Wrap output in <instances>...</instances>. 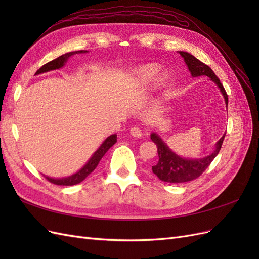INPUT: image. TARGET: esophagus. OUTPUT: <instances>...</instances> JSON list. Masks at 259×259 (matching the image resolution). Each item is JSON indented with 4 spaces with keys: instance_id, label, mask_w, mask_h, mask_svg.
I'll list each match as a JSON object with an SVG mask.
<instances>
[{
    "instance_id": "1",
    "label": "esophagus",
    "mask_w": 259,
    "mask_h": 259,
    "mask_svg": "<svg viewBox=\"0 0 259 259\" xmlns=\"http://www.w3.org/2000/svg\"><path fill=\"white\" fill-rule=\"evenodd\" d=\"M131 135L134 137H142L143 136V130L138 126H133L131 128Z\"/></svg>"
}]
</instances>
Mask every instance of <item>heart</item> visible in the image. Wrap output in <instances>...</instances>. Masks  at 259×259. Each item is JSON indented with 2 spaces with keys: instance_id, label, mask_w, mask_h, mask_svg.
I'll use <instances>...</instances> for the list:
<instances>
[{
  "instance_id": "b5f03b06",
  "label": "heart",
  "mask_w": 259,
  "mask_h": 259,
  "mask_svg": "<svg viewBox=\"0 0 259 259\" xmlns=\"http://www.w3.org/2000/svg\"><path fill=\"white\" fill-rule=\"evenodd\" d=\"M159 69H160V67L156 64H148V65L140 66V67L133 70L131 77H132V80H134V81H137L140 83H146V82H149L153 79L155 74L158 73ZM167 80H168V76L166 74L159 75L158 79H156V85L162 88V86L166 84Z\"/></svg>"
}]
</instances>
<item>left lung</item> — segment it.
I'll return each mask as SVG.
<instances>
[{"label":"left lung","instance_id":"1","mask_svg":"<svg viewBox=\"0 0 259 259\" xmlns=\"http://www.w3.org/2000/svg\"><path fill=\"white\" fill-rule=\"evenodd\" d=\"M179 54L182 55V57L184 58L186 65L193 77L206 75L211 81H214L217 84L225 98L226 107H228V95H227L224 86L221 83V80L216 76L213 70H211L207 65L203 64L202 61L192 56L189 53L179 52ZM225 135L226 133L217 142L213 153H210L208 156H205V158L203 159L190 160L180 158L179 155H177L170 150V149L165 145V143L159 137V135H156L155 133H152L150 137L152 142L156 145V147H158L159 154V161L152 166V171L162 180V182L166 183H186L198 178L203 171L209 166L211 161L216 158V155L218 154L219 150H221L222 148Z\"/></svg>","mask_w":259,"mask_h":259}]
</instances>
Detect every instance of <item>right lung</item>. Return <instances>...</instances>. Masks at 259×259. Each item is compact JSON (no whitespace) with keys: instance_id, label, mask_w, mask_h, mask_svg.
<instances>
[{"instance_id":"obj_1","label":"right lung","mask_w":259,"mask_h":259,"mask_svg":"<svg viewBox=\"0 0 259 259\" xmlns=\"http://www.w3.org/2000/svg\"><path fill=\"white\" fill-rule=\"evenodd\" d=\"M86 52H88V51H75V52H70V53H67L65 55H61V56H59L58 58L54 59V60L48 62V64H45L44 66H42L40 69L37 70L35 75L51 71V70L59 69L66 64V61L68 60V58L70 56H72V55H74V54H83V53H86ZM115 143H116V135L113 134L111 136H109L105 140V142L101 144V146L97 149V151L92 155V158L89 160L88 163L85 164L83 168H81L79 171H77V173H75L71 176H69V177H66V178H59V179L57 178L56 179V178H51L49 176H45V178L48 179L50 183H52L54 185H58V186H73V185H76V184H80L92 173L94 169L97 167L98 163L100 162L101 159H103V156L106 154V152Z\"/></svg>"}]
</instances>
